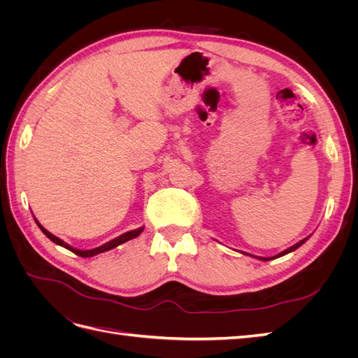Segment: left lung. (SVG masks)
<instances>
[{
	"label": "left lung",
	"instance_id": "obj_1",
	"mask_svg": "<svg viewBox=\"0 0 358 358\" xmlns=\"http://www.w3.org/2000/svg\"><path fill=\"white\" fill-rule=\"evenodd\" d=\"M306 241V239H305ZM305 241H301V242H299V243H296L294 246H291V248H288L287 251H284V252H280V254H278V255H275V257H270V258H263V257H257L258 259H263V262H268V259H273V258H278V257H282V255H285V254H288V252H291V251H294V249H297L301 243H305ZM246 255H249V254H246Z\"/></svg>",
	"mask_w": 358,
	"mask_h": 358
}]
</instances>
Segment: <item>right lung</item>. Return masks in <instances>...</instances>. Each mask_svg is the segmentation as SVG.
Masks as SVG:
<instances>
[{
  "label": "right lung",
  "mask_w": 358,
  "mask_h": 358,
  "mask_svg": "<svg viewBox=\"0 0 358 358\" xmlns=\"http://www.w3.org/2000/svg\"><path fill=\"white\" fill-rule=\"evenodd\" d=\"M36 222H37V225L40 227V230L45 233L49 239L53 242V243H57V245H59V246H62V248H66V249H69V251H71V252H74L76 255H79V257H94V255H96V254H101V252H106V251H110V249H113V248H116V246H119V245H122V243H125V242H128V241H131V239H134V237H137L140 233L143 231V227L142 229H137V230H133V231H128V233H125V234H122V236H119V237H116V239H113V241H110L109 243H104L103 246H100V248H95V249H90V251H80V249H76V248H73V246H70V245H67L66 242H62L61 239H58L57 236H53L52 233H49L45 227H41L40 225V222L36 220Z\"/></svg>",
  "instance_id": "obj_1"
}]
</instances>
